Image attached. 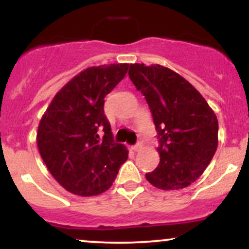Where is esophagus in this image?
<instances>
[{
	"label": "esophagus",
	"mask_w": 249,
	"mask_h": 249,
	"mask_svg": "<svg viewBox=\"0 0 249 249\" xmlns=\"http://www.w3.org/2000/svg\"><path fill=\"white\" fill-rule=\"evenodd\" d=\"M142 142H138V144L134 145V146L132 147V150H133V151H139V150H142Z\"/></svg>",
	"instance_id": "esophagus-1"
}]
</instances>
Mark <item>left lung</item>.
<instances>
[{
  "mask_svg": "<svg viewBox=\"0 0 249 249\" xmlns=\"http://www.w3.org/2000/svg\"><path fill=\"white\" fill-rule=\"evenodd\" d=\"M128 76L145 96L160 145V161L147 181L165 191L190 186L204 173L218 147V119L196 88L159 64H130Z\"/></svg>",
  "mask_w": 249,
  "mask_h": 249,
  "instance_id": "1",
  "label": "left lung"
}]
</instances>
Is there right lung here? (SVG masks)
Segmentation results:
<instances>
[{
    "instance_id": "right-lung-1",
    "label": "right lung",
    "mask_w": 249,
    "mask_h": 249,
    "mask_svg": "<svg viewBox=\"0 0 249 249\" xmlns=\"http://www.w3.org/2000/svg\"><path fill=\"white\" fill-rule=\"evenodd\" d=\"M128 65L104 64L81 71L56 93L39 121V154L68 192L81 196L105 192L127 160L126 146L113 142L104 98L124 78Z\"/></svg>"
}]
</instances>
